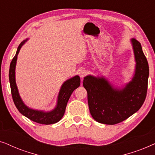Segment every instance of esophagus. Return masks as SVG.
<instances>
[{"mask_svg":"<svg viewBox=\"0 0 155 155\" xmlns=\"http://www.w3.org/2000/svg\"><path fill=\"white\" fill-rule=\"evenodd\" d=\"M87 74V72L85 70H81V71L79 72V75L81 78H83L84 77H85Z\"/></svg>","mask_w":155,"mask_h":155,"instance_id":"esophagus-1","label":"esophagus"}]
</instances>
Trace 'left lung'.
Here are the masks:
<instances>
[{"label":"left lung","mask_w":155,"mask_h":155,"mask_svg":"<svg viewBox=\"0 0 155 155\" xmlns=\"http://www.w3.org/2000/svg\"><path fill=\"white\" fill-rule=\"evenodd\" d=\"M131 41L136 61L135 73L124 88H114L104 78L88 75L83 80L90 114L101 124L115 125L124 121L138 111L145 100L149 65L140 43L135 38Z\"/></svg>","instance_id":"1"}]
</instances>
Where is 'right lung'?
<instances>
[{
    "label": "right lung",
    "instance_id": "add662e5",
    "mask_svg": "<svg viewBox=\"0 0 155 155\" xmlns=\"http://www.w3.org/2000/svg\"><path fill=\"white\" fill-rule=\"evenodd\" d=\"M27 39L21 42L17 50L15 56L12 58L10 63L9 71V80L11 89V94L13 99L14 104L22 115L26 116L29 119L40 124L48 125L56 124L59 121L64 115L65 108L70 97L74 90L77 89L80 84V78L79 76L76 75L65 81L61 87L58 97V103L57 106L53 111L50 112H44L37 111L29 109L25 105L19 95L18 87L15 82V65L18 54L20 51L22 46L25 43Z\"/></svg>",
    "mask_w": 155,
    "mask_h": 155
}]
</instances>
